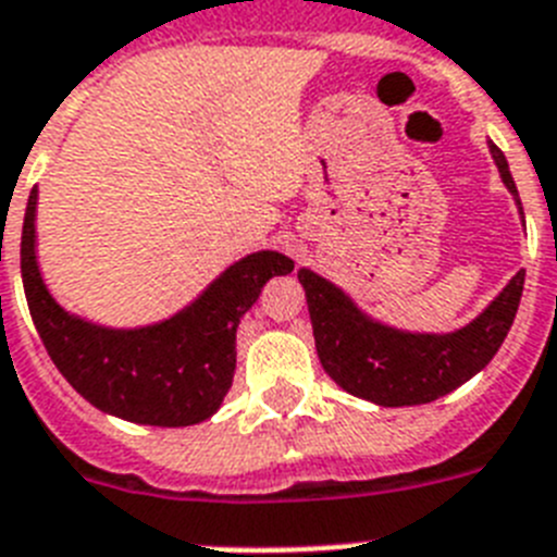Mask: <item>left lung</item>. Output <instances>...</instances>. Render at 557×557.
<instances>
[{"label":"left lung","mask_w":557,"mask_h":557,"mask_svg":"<svg viewBox=\"0 0 557 557\" xmlns=\"http://www.w3.org/2000/svg\"><path fill=\"white\" fill-rule=\"evenodd\" d=\"M487 149L502 183L516 199L518 213L524 216L507 157L493 140H487ZM298 282L307 293L324 372L360 400L400 408L440 400L491 363L516 321L524 293V270H518L473 321L454 332H411L377 321L360 310L346 289L310 268L298 270Z\"/></svg>","instance_id":"1"}]
</instances>
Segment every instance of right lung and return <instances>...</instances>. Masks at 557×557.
I'll return each instance as SVG.
<instances>
[{
	"mask_svg": "<svg viewBox=\"0 0 557 557\" xmlns=\"http://www.w3.org/2000/svg\"><path fill=\"white\" fill-rule=\"evenodd\" d=\"M33 188L22 225V284L41 344L66 383L109 417L185 428L220 411L236 369V330L273 275L293 259L256 250L222 270L191 304L143 326H107L64 310L39 268Z\"/></svg>",
	"mask_w": 557,
	"mask_h": 557,
	"instance_id": "obj_1",
	"label": "right lung"
}]
</instances>
